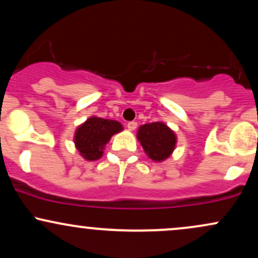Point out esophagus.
I'll use <instances>...</instances> for the list:
<instances>
[{
	"label": "esophagus",
	"mask_w": 258,
	"mask_h": 258,
	"mask_svg": "<svg viewBox=\"0 0 258 258\" xmlns=\"http://www.w3.org/2000/svg\"><path fill=\"white\" fill-rule=\"evenodd\" d=\"M127 128H128L130 131H135V130L137 128V122H136V121H130V122L127 123Z\"/></svg>",
	"instance_id": "34e87169"
}]
</instances>
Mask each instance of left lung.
<instances>
[{
    "label": "left lung",
    "mask_w": 258,
    "mask_h": 258,
    "mask_svg": "<svg viewBox=\"0 0 258 258\" xmlns=\"http://www.w3.org/2000/svg\"><path fill=\"white\" fill-rule=\"evenodd\" d=\"M138 141L144 152L153 161H164L172 154L176 147V135L164 122H152L138 128Z\"/></svg>",
    "instance_id": "left-lung-1"
}]
</instances>
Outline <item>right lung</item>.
Segmentation results:
<instances>
[{
	"label": "right lung",
	"instance_id": "right-lung-1",
	"mask_svg": "<svg viewBox=\"0 0 258 258\" xmlns=\"http://www.w3.org/2000/svg\"><path fill=\"white\" fill-rule=\"evenodd\" d=\"M122 130V125L117 121L92 116L78 127L74 142L81 156L94 161L103 155V149L112 135Z\"/></svg>",
	"mask_w": 258,
	"mask_h": 258
}]
</instances>
